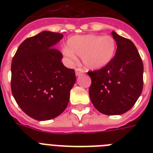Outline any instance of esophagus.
Returning a JSON list of instances; mask_svg holds the SVG:
<instances>
[{
  "label": "esophagus",
  "mask_w": 153,
  "mask_h": 153,
  "mask_svg": "<svg viewBox=\"0 0 153 153\" xmlns=\"http://www.w3.org/2000/svg\"><path fill=\"white\" fill-rule=\"evenodd\" d=\"M82 73H84V71L82 69H81V68H76L75 69V74H76L77 76H79V75L82 74Z\"/></svg>",
  "instance_id": "obj_1"
}]
</instances>
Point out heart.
Listing matches in <instances>:
<instances>
[{
    "label": "heart",
    "mask_w": 153,
    "mask_h": 153,
    "mask_svg": "<svg viewBox=\"0 0 153 153\" xmlns=\"http://www.w3.org/2000/svg\"><path fill=\"white\" fill-rule=\"evenodd\" d=\"M116 42L110 36L75 35L67 40V47L62 52L70 60L75 59V55L82 56L83 64L90 69H101L111 62L115 54Z\"/></svg>",
    "instance_id": "1"
}]
</instances>
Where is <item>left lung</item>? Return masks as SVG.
Here are the masks:
<instances>
[{"mask_svg": "<svg viewBox=\"0 0 153 153\" xmlns=\"http://www.w3.org/2000/svg\"><path fill=\"white\" fill-rule=\"evenodd\" d=\"M117 51L109 64L88 71L91 79V100L98 111L106 115H119L134 105L143 90L142 59L130 39L112 32Z\"/></svg>", "mask_w": 153, "mask_h": 153, "instance_id": "1", "label": "left lung"}]
</instances>
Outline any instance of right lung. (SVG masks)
<instances>
[{
    "label": "right lung",
    "mask_w": 153,
    "mask_h": 153,
    "mask_svg": "<svg viewBox=\"0 0 153 153\" xmlns=\"http://www.w3.org/2000/svg\"><path fill=\"white\" fill-rule=\"evenodd\" d=\"M63 35L44 31L20 44L11 65V90L25 114L38 121L55 118L67 108L76 81L54 48Z\"/></svg>",
    "instance_id": "add662e5"
}]
</instances>
